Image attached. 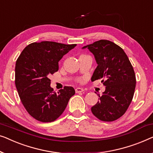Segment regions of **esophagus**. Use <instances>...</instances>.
Wrapping results in <instances>:
<instances>
[{"label": "esophagus", "instance_id": "esophagus-1", "mask_svg": "<svg viewBox=\"0 0 153 153\" xmlns=\"http://www.w3.org/2000/svg\"><path fill=\"white\" fill-rule=\"evenodd\" d=\"M84 91V89H82V88H76V93H81V92Z\"/></svg>", "mask_w": 153, "mask_h": 153}]
</instances>
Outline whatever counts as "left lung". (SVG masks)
I'll use <instances>...</instances> for the list:
<instances>
[{
	"instance_id": "8db88e82",
	"label": "left lung",
	"mask_w": 153,
	"mask_h": 153,
	"mask_svg": "<svg viewBox=\"0 0 153 153\" xmlns=\"http://www.w3.org/2000/svg\"><path fill=\"white\" fill-rule=\"evenodd\" d=\"M93 53L98 66L91 81L102 79L105 86L99 101L91 107L102 121H114L124 114L132 102L136 87L133 67L124 51L114 42L99 40L82 47Z\"/></svg>"
}]
</instances>
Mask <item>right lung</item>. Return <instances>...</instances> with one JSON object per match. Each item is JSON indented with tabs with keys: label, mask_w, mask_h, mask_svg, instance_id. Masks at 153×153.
<instances>
[{
	"label": "right lung",
	"mask_w": 153,
	"mask_h": 153,
	"mask_svg": "<svg viewBox=\"0 0 153 153\" xmlns=\"http://www.w3.org/2000/svg\"><path fill=\"white\" fill-rule=\"evenodd\" d=\"M76 44L54 42L32 43L21 52L15 66V85L27 112L39 121H54L75 94L72 87L57 93L51 87V74L59 69L58 62Z\"/></svg>",
	"instance_id": "right-lung-1"
}]
</instances>
